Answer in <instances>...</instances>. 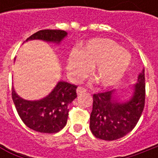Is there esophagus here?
I'll use <instances>...</instances> for the list:
<instances>
[{"mask_svg":"<svg viewBox=\"0 0 158 158\" xmlns=\"http://www.w3.org/2000/svg\"><path fill=\"white\" fill-rule=\"evenodd\" d=\"M76 92H77V94L80 95L83 93V92H86V89L84 88H82V87H78V88L76 89Z\"/></svg>","mask_w":158,"mask_h":158,"instance_id":"esophagus-1","label":"esophagus"}]
</instances>
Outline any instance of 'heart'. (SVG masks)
I'll list each match as a JSON object with an SVG mask.
<instances>
[{"mask_svg": "<svg viewBox=\"0 0 158 158\" xmlns=\"http://www.w3.org/2000/svg\"><path fill=\"white\" fill-rule=\"evenodd\" d=\"M131 62V55L115 41L93 39L73 51L67 60L66 69L72 81H79L89 73L104 88L115 85L122 78Z\"/></svg>", "mask_w": 158, "mask_h": 158, "instance_id": "b5f03b06", "label": "heart"}]
</instances>
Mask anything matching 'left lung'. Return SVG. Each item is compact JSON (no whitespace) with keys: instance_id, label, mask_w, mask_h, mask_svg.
Segmentation results:
<instances>
[{"instance_id":"left-lung-1","label":"left lung","mask_w":158,"mask_h":158,"mask_svg":"<svg viewBox=\"0 0 158 158\" xmlns=\"http://www.w3.org/2000/svg\"><path fill=\"white\" fill-rule=\"evenodd\" d=\"M115 90L93 95L89 127L101 140L114 141L125 136L136 126L145 104L144 70L139 75L133 95L128 100L119 102Z\"/></svg>"}]
</instances>
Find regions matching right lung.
<instances>
[{"mask_svg":"<svg viewBox=\"0 0 158 158\" xmlns=\"http://www.w3.org/2000/svg\"><path fill=\"white\" fill-rule=\"evenodd\" d=\"M66 36L67 32L61 30H41L26 41L41 40L59 44ZM76 88V85L60 81L46 98L30 101L20 98L12 87V99L19 117L28 127L40 133L54 134L67 124L69 105L77 97Z\"/></svg>","mask_w":158,"mask_h":158,"instance_id":"obj_1","label":"right lung"}]
</instances>
